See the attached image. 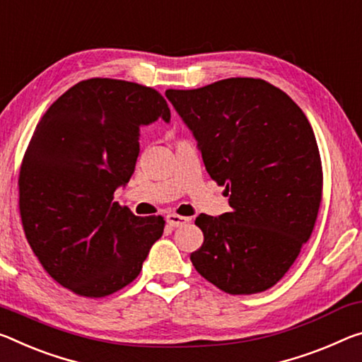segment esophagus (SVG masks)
<instances>
[{
	"label": "esophagus",
	"instance_id": "obj_1",
	"mask_svg": "<svg viewBox=\"0 0 362 362\" xmlns=\"http://www.w3.org/2000/svg\"><path fill=\"white\" fill-rule=\"evenodd\" d=\"M190 221H192L190 217H183V216H179V214H168V216H165V222H168V226L172 227V228L185 226V223H188Z\"/></svg>",
	"mask_w": 362,
	"mask_h": 362
}]
</instances>
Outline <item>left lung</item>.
Returning <instances> with one entry per match:
<instances>
[{"label":"left lung","mask_w":362,"mask_h":362,"mask_svg":"<svg viewBox=\"0 0 362 362\" xmlns=\"http://www.w3.org/2000/svg\"><path fill=\"white\" fill-rule=\"evenodd\" d=\"M208 174L226 185L230 212L199 214L197 271L230 295L271 288L311 237L322 198L317 141L305 112L261 78L168 90Z\"/></svg>","instance_id":"1"}]
</instances>
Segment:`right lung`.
<instances>
[{
	"instance_id": "add662e5",
	"label": "right lung",
	"mask_w": 362,
	"mask_h": 362,
	"mask_svg": "<svg viewBox=\"0 0 362 362\" xmlns=\"http://www.w3.org/2000/svg\"><path fill=\"white\" fill-rule=\"evenodd\" d=\"M170 120L156 90L114 78L69 88L40 120L22 160L25 237L51 277L74 293L107 296L134 282L164 232L114 202L140 153V127Z\"/></svg>"
}]
</instances>
